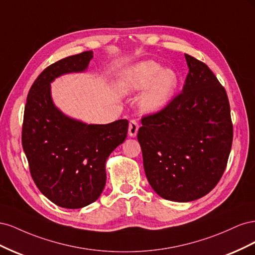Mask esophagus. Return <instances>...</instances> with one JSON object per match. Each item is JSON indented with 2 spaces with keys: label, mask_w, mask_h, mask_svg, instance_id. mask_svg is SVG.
Listing matches in <instances>:
<instances>
[{
  "label": "esophagus",
  "mask_w": 255,
  "mask_h": 255,
  "mask_svg": "<svg viewBox=\"0 0 255 255\" xmlns=\"http://www.w3.org/2000/svg\"><path fill=\"white\" fill-rule=\"evenodd\" d=\"M138 128H139V126H138V122L136 120H130L129 121V126H128V135L130 137H135L137 135Z\"/></svg>",
  "instance_id": "34e87169"
}]
</instances>
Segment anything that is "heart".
I'll list each match as a JSON object with an SVG mask.
<instances>
[{
    "label": "heart",
    "mask_w": 255,
    "mask_h": 255,
    "mask_svg": "<svg viewBox=\"0 0 255 255\" xmlns=\"http://www.w3.org/2000/svg\"><path fill=\"white\" fill-rule=\"evenodd\" d=\"M177 85V75L172 69H161L153 60L138 63L127 69L119 79V88L125 94L140 91L148 87L141 97L144 112L154 113L169 102Z\"/></svg>",
    "instance_id": "b5f03b06"
}]
</instances>
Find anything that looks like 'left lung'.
<instances>
[{
	"instance_id": "1",
	"label": "left lung",
	"mask_w": 255,
	"mask_h": 255,
	"mask_svg": "<svg viewBox=\"0 0 255 255\" xmlns=\"http://www.w3.org/2000/svg\"><path fill=\"white\" fill-rule=\"evenodd\" d=\"M181 94L141 118L137 139L151 187L175 202L207 195L226 170L233 141L227 91L204 63L185 54Z\"/></svg>"
}]
</instances>
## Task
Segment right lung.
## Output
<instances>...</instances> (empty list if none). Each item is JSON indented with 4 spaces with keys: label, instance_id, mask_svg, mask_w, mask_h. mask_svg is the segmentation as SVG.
<instances>
[{
    "label": "right lung",
    "instance_id": "add662e5",
    "mask_svg": "<svg viewBox=\"0 0 255 255\" xmlns=\"http://www.w3.org/2000/svg\"><path fill=\"white\" fill-rule=\"evenodd\" d=\"M92 52L60 59L47 67L30 87L22 126V146L29 172L42 194L65 208L86 206L102 194L105 163L126 140L128 121L86 125L54 105L50 84L59 75L86 70Z\"/></svg>",
    "mask_w": 255,
    "mask_h": 255
}]
</instances>
